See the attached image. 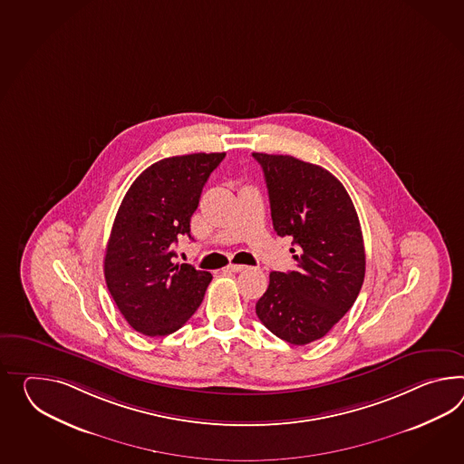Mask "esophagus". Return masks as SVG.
<instances>
[{
  "label": "esophagus",
  "mask_w": 464,
  "mask_h": 464,
  "mask_svg": "<svg viewBox=\"0 0 464 464\" xmlns=\"http://www.w3.org/2000/svg\"><path fill=\"white\" fill-rule=\"evenodd\" d=\"M246 268H248V266H245V265H227V270L233 273L243 272V270H246Z\"/></svg>",
  "instance_id": "1"
}]
</instances>
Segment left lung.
<instances>
[{
  "label": "left lung",
  "instance_id": "1",
  "mask_svg": "<svg viewBox=\"0 0 464 464\" xmlns=\"http://www.w3.org/2000/svg\"><path fill=\"white\" fill-rule=\"evenodd\" d=\"M253 158L265 174L273 227L294 239L296 261L294 272L270 273L256 315L276 337L306 345L327 335L361 292L365 249L359 216L327 169L292 156Z\"/></svg>",
  "mask_w": 464,
  "mask_h": 464
}]
</instances>
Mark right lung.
Segmentation results:
<instances>
[{"label":"right lung","instance_id":"right-lung-1","mask_svg":"<svg viewBox=\"0 0 464 464\" xmlns=\"http://www.w3.org/2000/svg\"><path fill=\"white\" fill-rule=\"evenodd\" d=\"M225 152L159 160L124 196L105 249L103 275L130 327L162 337L181 328L203 302L211 273L174 263L178 237H191V216Z\"/></svg>","mask_w":464,"mask_h":464}]
</instances>
